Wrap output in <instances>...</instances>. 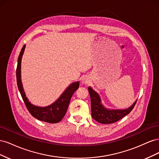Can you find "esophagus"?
<instances>
[{
  "label": "esophagus",
  "mask_w": 159,
  "mask_h": 159,
  "mask_svg": "<svg viewBox=\"0 0 159 159\" xmlns=\"http://www.w3.org/2000/svg\"><path fill=\"white\" fill-rule=\"evenodd\" d=\"M90 82V78L88 75H84L81 78V83L84 85H88Z\"/></svg>",
  "instance_id": "1"
}]
</instances>
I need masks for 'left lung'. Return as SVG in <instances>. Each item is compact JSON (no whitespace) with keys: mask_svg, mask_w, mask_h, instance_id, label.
Instances as JSON below:
<instances>
[{"mask_svg":"<svg viewBox=\"0 0 159 159\" xmlns=\"http://www.w3.org/2000/svg\"><path fill=\"white\" fill-rule=\"evenodd\" d=\"M91 98V117L95 121L103 124L117 122L129 114L134 108L137 100L129 108L125 109H109L105 108L102 103L99 95L91 87L88 88Z\"/></svg>","mask_w":159,"mask_h":159,"instance_id":"left-lung-1","label":"left lung"}]
</instances>
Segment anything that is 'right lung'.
<instances>
[{
	"instance_id": "1",
	"label": "right lung",
	"mask_w": 159,
	"mask_h": 159,
	"mask_svg": "<svg viewBox=\"0 0 159 159\" xmlns=\"http://www.w3.org/2000/svg\"><path fill=\"white\" fill-rule=\"evenodd\" d=\"M25 47L26 45L23 46L20 54H19L16 68L17 85L22 99L26 105L28 111L30 112L34 117L40 120V121L47 123H58L65 116L71 96L73 95L75 91L79 88L80 82L77 81V82L70 84L64 91V93L60 95V97L54 103H53L49 106L38 107L32 104L26 98L21 81V60L24 52L25 50Z\"/></svg>"
}]
</instances>
